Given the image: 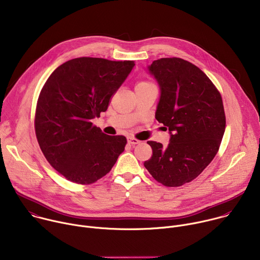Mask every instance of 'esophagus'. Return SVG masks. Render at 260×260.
Wrapping results in <instances>:
<instances>
[{
  "instance_id": "esophagus-1",
  "label": "esophagus",
  "mask_w": 260,
  "mask_h": 260,
  "mask_svg": "<svg viewBox=\"0 0 260 260\" xmlns=\"http://www.w3.org/2000/svg\"><path fill=\"white\" fill-rule=\"evenodd\" d=\"M127 143H128L129 145H137V144L140 143V141H139L138 139L134 138V137H128V138H127Z\"/></svg>"
}]
</instances>
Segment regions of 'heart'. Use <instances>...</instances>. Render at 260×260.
I'll use <instances>...</instances> for the list:
<instances>
[{
    "instance_id": "1",
    "label": "heart",
    "mask_w": 260,
    "mask_h": 260,
    "mask_svg": "<svg viewBox=\"0 0 260 260\" xmlns=\"http://www.w3.org/2000/svg\"><path fill=\"white\" fill-rule=\"evenodd\" d=\"M151 84H153V83L148 82V81H142V82H140V83L137 85V87H138V86H147V85H151Z\"/></svg>"
}]
</instances>
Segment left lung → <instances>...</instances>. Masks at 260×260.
<instances>
[{"instance_id": "obj_1", "label": "left lung", "mask_w": 260, "mask_h": 260, "mask_svg": "<svg viewBox=\"0 0 260 260\" xmlns=\"http://www.w3.org/2000/svg\"><path fill=\"white\" fill-rule=\"evenodd\" d=\"M148 69L160 87L155 118L171 139L167 147L148 141L152 156L144 166L165 186L178 187L196 179L217 154L226 123L223 103L209 77L187 60L165 57Z\"/></svg>"}]
</instances>
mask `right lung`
<instances>
[{"mask_svg":"<svg viewBox=\"0 0 260 260\" xmlns=\"http://www.w3.org/2000/svg\"><path fill=\"white\" fill-rule=\"evenodd\" d=\"M134 60L78 57L56 68L38 98L35 132L41 150L67 180L91 184L108 174L126 145L92 124L128 76Z\"/></svg>","mask_w":260,"mask_h":260,"instance_id":"right-lung-1","label":"right lung"}]
</instances>
